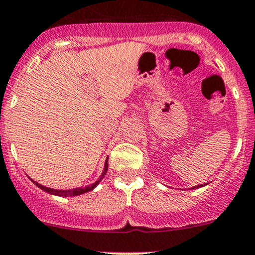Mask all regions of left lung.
Instances as JSON below:
<instances>
[{
    "label": "left lung",
    "mask_w": 255,
    "mask_h": 255,
    "mask_svg": "<svg viewBox=\"0 0 255 255\" xmlns=\"http://www.w3.org/2000/svg\"><path fill=\"white\" fill-rule=\"evenodd\" d=\"M205 185H207V183H205ZM205 185H198V186H195V187H192V188H200V187H202V186H205Z\"/></svg>",
    "instance_id": "8db88e82"
}]
</instances>
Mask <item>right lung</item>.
Masks as SVG:
<instances>
[{
  "label": "right lung",
  "instance_id": "obj_1",
  "mask_svg": "<svg viewBox=\"0 0 255 255\" xmlns=\"http://www.w3.org/2000/svg\"><path fill=\"white\" fill-rule=\"evenodd\" d=\"M107 171H108V158L107 161H105V166H104V170H103V173L102 176L99 177V180L95 181L93 185H89V186H85V187H79V188H73V190H54V188H49V187H45V186H42L39 185V183L34 182V185L38 186L39 188L43 191H45V192L50 193V195H55V196H60V197H73V196H78V195H83V193H87L89 192V191H93L95 187H97L98 185H99L100 181L104 178V176L107 175Z\"/></svg>",
  "mask_w": 255,
  "mask_h": 255
}]
</instances>
